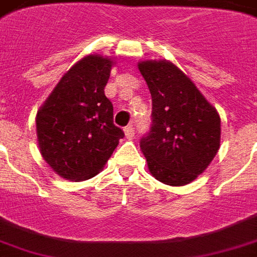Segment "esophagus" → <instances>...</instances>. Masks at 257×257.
Wrapping results in <instances>:
<instances>
[{
  "instance_id": "1",
  "label": "esophagus",
  "mask_w": 257,
  "mask_h": 257,
  "mask_svg": "<svg viewBox=\"0 0 257 257\" xmlns=\"http://www.w3.org/2000/svg\"><path fill=\"white\" fill-rule=\"evenodd\" d=\"M123 132H125V138H126V139H134V136H135L134 125H128L126 128L123 129Z\"/></svg>"
}]
</instances>
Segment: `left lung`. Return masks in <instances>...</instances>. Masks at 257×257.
<instances>
[{"label": "left lung", "instance_id": "1", "mask_svg": "<svg viewBox=\"0 0 257 257\" xmlns=\"http://www.w3.org/2000/svg\"><path fill=\"white\" fill-rule=\"evenodd\" d=\"M138 68L153 104L152 129L141 141L149 171L170 186L191 184L220 149V115L171 61H141Z\"/></svg>", "mask_w": 257, "mask_h": 257}]
</instances>
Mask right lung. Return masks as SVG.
<instances>
[{
	"label": "right lung",
	"mask_w": 257,
	"mask_h": 257,
	"mask_svg": "<svg viewBox=\"0 0 257 257\" xmlns=\"http://www.w3.org/2000/svg\"><path fill=\"white\" fill-rule=\"evenodd\" d=\"M114 64L98 54L80 58L37 110L40 153L61 178L75 182L93 178L123 138L104 94Z\"/></svg>",
	"instance_id": "right-lung-1"
}]
</instances>
